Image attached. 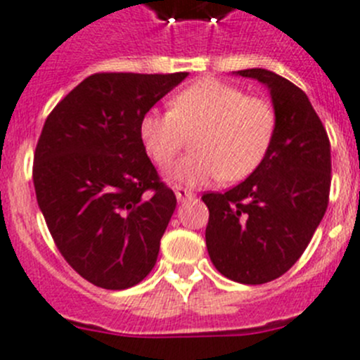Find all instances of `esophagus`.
<instances>
[{"label":"esophagus","instance_id":"obj_1","mask_svg":"<svg viewBox=\"0 0 360 360\" xmlns=\"http://www.w3.org/2000/svg\"><path fill=\"white\" fill-rule=\"evenodd\" d=\"M174 191H176V197L179 202H184L186 199H191V197L195 195L193 191L188 190V188H183V186H174Z\"/></svg>","mask_w":360,"mask_h":360}]
</instances>
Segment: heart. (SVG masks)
I'll list each match as a JSON object with an SVG mask.
<instances>
[{"instance_id": "heart-1", "label": "heart", "mask_w": 360, "mask_h": 360, "mask_svg": "<svg viewBox=\"0 0 360 360\" xmlns=\"http://www.w3.org/2000/svg\"><path fill=\"white\" fill-rule=\"evenodd\" d=\"M277 126L266 99L247 96L220 79H200L170 101V112L150 110L140 120V140L150 160L167 169L186 136L193 154L170 170L174 183L200 186L211 181H241L261 165Z\"/></svg>"}]
</instances>
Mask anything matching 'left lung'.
I'll use <instances>...</instances> for the list:
<instances>
[{
	"mask_svg": "<svg viewBox=\"0 0 360 360\" xmlns=\"http://www.w3.org/2000/svg\"><path fill=\"white\" fill-rule=\"evenodd\" d=\"M268 86L277 126L266 156L243 183L204 193L211 263L241 284L286 274L320 226L330 193V142L309 97L266 69L238 70Z\"/></svg>",
	"mask_w": 360,
	"mask_h": 360,
	"instance_id": "1",
	"label": "left lung"
}]
</instances>
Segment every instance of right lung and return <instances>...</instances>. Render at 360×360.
<instances>
[{"label":"right lung","instance_id":"right-lung-1","mask_svg":"<svg viewBox=\"0 0 360 360\" xmlns=\"http://www.w3.org/2000/svg\"><path fill=\"white\" fill-rule=\"evenodd\" d=\"M188 72H97L44 122L33 158L37 202L67 263L94 286L149 275L176 195L140 140V120Z\"/></svg>","mask_w":360,"mask_h":360}]
</instances>
